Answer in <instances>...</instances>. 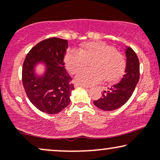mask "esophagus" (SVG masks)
<instances>
[{"label":"esophagus","instance_id":"esophagus-1","mask_svg":"<svg viewBox=\"0 0 160 160\" xmlns=\"http://www.w3.org/2000/svg\"><path fill=\"white\" fill-rule=\"evenodd\" d=\"M74 87H83V88H85V89H89V86H84V85H80V84H78V83H76L74 85Z\"/></svg>","mask_w":160,"mask_h":160}]
</instances>
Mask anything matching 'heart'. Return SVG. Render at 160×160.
Segmentation results:
<instances>
[{
  "instance_id": "1",
  "label": "heart",
  "mask_w": 160,
  "mask_h": 160,
  "mask_svg": "<svg viewBox=\"0 0 160 160\" xmlns=\"http://www.w3.org/2000/svg\"><path fill=\"white\" fill-rule=\"evenodd\" d=\"M91 62L92 69L78 73L74 80L84 86L98 83L104 80L113 82L119 80L126 68V60L112 46L103 42H89L82 44L80 51L70 49L65 56L68 71L74 74Z\"/></svg>"
}]
</instances>
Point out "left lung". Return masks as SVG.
<instances>
[{"label":"left lung","mask_w":160,"mask_h":160,"mask_svg":"<svg viewBox=\"0 0 160 160\" xmlns=\"http://www.w3.org/2000/svg\"><path fill=\"white\" fill-rule=\"evenodd\" d=\"M125 53L126 65L125 74L120 81L108 88L102 93V97L93 103L99 109L111 111L118 109L127 102L132 95L140 77V64L135 51L126 47Z\"/></svg>","instance_id":"1"}]
</instances>
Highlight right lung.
<instances>
[{
	"instance_id": "add662e5",
	"label": "right lung",
	"mask_w": 160,
	"mask_h": 160,
	"mask_svg": "<svg viewBox=\"0 0 160 160\" xmlns=\"http://www.w3.org/2000/svg\"><path fill=\"white\" fill-rule=\"evenodd\" d=\"M68 47L67 40L48 38L34 46L24 61V89L30 102L43 113H59L71 102L70 95L74 87L64 62ZM39 64L45 66L42 75L36 71Z\"/></svg>"
}]
</instances>
